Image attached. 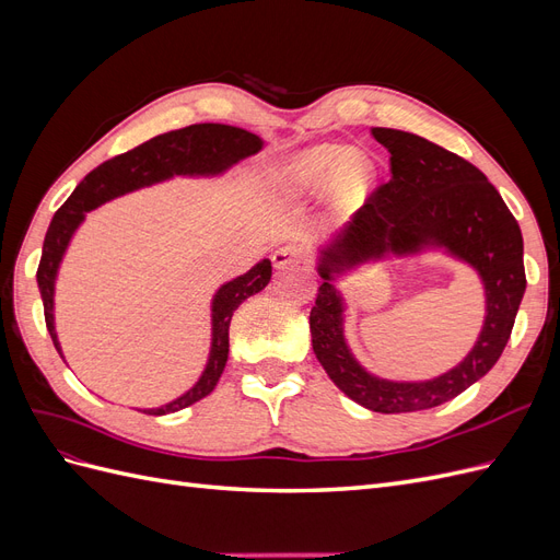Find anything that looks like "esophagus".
Returning a JSON list of instances; mask_svg holds the SVG:
<instances>
[{
    "mask_svg": "<svg viewBox=\"0 0 560 560\" xmlns=\"http://www.w3.org/2000/svg\"><path fill=\"white\" fill-rule=\"evenodd\" d=\"M270 261H273V266L278 270L287 268V266H294L301 261V247L296 245H284V247H278L273 254H270Z\"/></svg>",
    "mask_w": 560,
    "mask_h": 560,
    "instance_id": "34e87169",
    "label": "esophagus"
}]
</instances>
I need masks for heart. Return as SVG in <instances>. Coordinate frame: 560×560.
I'll return each instance as SVG.
<instances>
[{"label":"heart","instance_id":"1","mask_svg":"<svg viewBox=\"0 0 560 560\" xmlns=\"http://www.w3.org/2000/svg\"><path fill=\"white\" fill-rule=\"evenodd\" d=\"M376 179V165L369 154L354 147L317 144L303 149L282 171V182L290 191L317 196L334 182L341 200L364 196Z\"/></svg>","mask_w":560,"mask_h":560}]
</instances>
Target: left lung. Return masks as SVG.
Instances as JSON below:
<instances>
[{
	"mask_svg": "<svg viewBox=\"0 0 560 560\" xmlns=\"http://www.w3.org/2000/svg\"><path fill=\"white\" fill-rule=\"evenodd\" d=\"M371 132L389 151L393 179L352 222L315 247L322 284L311 311V336L317 362L343 395L376 413H409L465 393L500 360L525 292L523 238L514 214L479 167L413 132ZM425 250H442L480 276L485 325L466 358L444 375L425 382L383 380L347 346V302L337 282L389 256L412 258Z\"/></svg>",
	"mask_w": 560,
	"mask_h": 560,
	"instance_id": "obj_1",
	"label": "left lung"
}]
</instances>
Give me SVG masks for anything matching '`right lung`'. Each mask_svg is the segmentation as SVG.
<instances>
[{
    "instance_id": "right-lung-1",
    "label": "right lung",
    "mask_w": 560,
    "mask_h": 560,
    "mask_svg": "<svg viewBox=\"0 0 560 560\" xmlns=\"http://www.w3.org/2000/svg\"><path fill=\"white\" fill-rule=\"evenodd\" d=\"M261 149L264 140L245 128L224 124H196L156 135L149 142L126 151V154L97 165L93 173L79 182L72 196L65 200V206L50 219L42 247V261L37 268V284L44 301L46 327L62 360L65 354L56 331V280L74 233L86 222V214L114 198L147 189V186L171 182L175 177H222L233 165L259 154ZM270 273H273L270 259H261L247 273L217 287L210 301V352L198 381L173 401L154 406V409L138 411L149 416L175 413L212 393L229 360L231 317L245 299L264 290L270 282Z\"/></svg>"
}]
</instances>
